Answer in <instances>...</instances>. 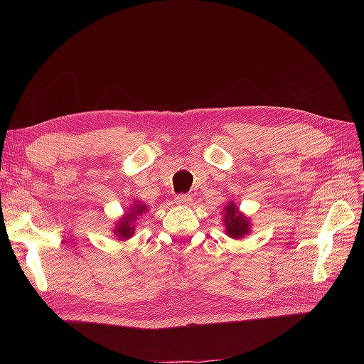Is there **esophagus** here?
Returning a JSON list of instances; mask_svg holds the SVG:
<instances>
[{
	"label": "esophagus",
	"mask_w": 364,
	"mask_h": 364,
	"mask_svg": "<svg viewBox=\"0 0 364 364\" xmlns=\"http://www.w3.org/2000/svg\"><path fill=\"white\" fill-rule=\"evenodd\" d=\"M191 200L193 199L190 194H179V196H176V199H174V202L178 205H190Z\"/></svg>",
	"instance_id": "obj_1"
}]
</instances>
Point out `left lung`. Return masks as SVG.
<instances>
[{
    "label": "left lung",
    "instance_id": "1",
    "mask_svg": "<svg viewBox=\"0 0 364 364\" xmlns=\"http://www.w3.org/2000/svg\"><path fill=\"white\" fill-rule=\"evenodd\" d=\"M225 230L228 237L230 238H243L245 235H247L250 232V222L249 218L245 217V214H241L238 211V206L235 203H228L225 206Z\"/></svg>",
    "mask_w": 364,
    "mask_h": 364
}]
</instances>
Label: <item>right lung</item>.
I'll return each instance as SVG.
<instances>
[{"label": "right lung", "instance_id": "right-lung-1", "mask_svg": "<svg viewBox=\"0 0 364 364\" xmlns=\"http://www.w3.org/2000/svg\"><path fill=\"white\" fill-rule=\"evenodd\" d=\"M144 213H147V205L144 203H135L129 208V211L119 218V222L117 223L114 234L119 238V240H127L132 235L135 234V226L134 222H136V218L139 215H142Z\"/></svg>", "mask_w": 364, "mask_h": 364}]
</instances>
